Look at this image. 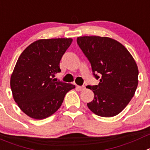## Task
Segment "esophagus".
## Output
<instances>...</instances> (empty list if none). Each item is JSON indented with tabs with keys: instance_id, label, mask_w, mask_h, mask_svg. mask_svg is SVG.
Masks as SVG:
<instances>
[{
	"instance_id": "34e87169",
	"label": "esophagus",
	"mask_w": 150,
	"mask_h": 150,
	"mask_svg": "<svg viewBox=\"0 0 150 150\" xmlns=\"http://www.w3.org/2000/svg\"><path fill=\"white\" fill-rule=\"evenodd\" d=\"M76 89H77L78 91H84L85 89H86V87H85V86H76Z\"/></svg>"
}]
</instances>
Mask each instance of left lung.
<instances>
[{"label":"left lung","instance_id":"1","mask_svg":"<svg viewBox=\"0 0 150 150\" xmlns=\"http://www.w3.org/2000/svg\"><path fill=\"white\" fill-rule=\"evenodd\" d=\"M88 59L97 86H88L94 97L87 103L93 113L110 117L123 111L134 95L138 84V68L129 50L108 37L80 36L76 38Z\"/></svg>","mask_w":150,"mask_h":150}]
</instances>
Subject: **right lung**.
<instances>
[{"mask_svg": "<svg viewBox=\"0 0 150 150\" xmlns=\"http://www.w3.org/2000/svg\"><path fill=\"white\" fill-rule=\"evenodd\" d=\"M73 39H39L19 56L10 78L12 97L22 112L35 120L51 116L60 108L65 94L75 86L56 82L59 62Z\"/></svg>", "mask_w": 150, "mask_h": 150, "instance_id": "1", "label": "right lung"}]
</instances>
